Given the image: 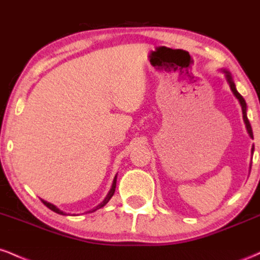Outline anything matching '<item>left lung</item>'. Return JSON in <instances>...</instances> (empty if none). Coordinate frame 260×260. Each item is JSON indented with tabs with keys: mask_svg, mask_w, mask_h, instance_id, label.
Wrapping results in <instances>:
<instances>
[{
	"mask_svg": "<svg viewBox=\"0 0 260 260\" xmlns=\"http://www.w3.org/2000/svg\"><path fill=\"white\" fill-rule=\"evenodd\" d=\"M221 72H222L223 74H225V78H226V80H228V83H229L230 88H231V91L234 92V95L236 96V99H237L238 101H240V105H241V107H242L243 121H244V124H246L247 132H248V134H249L250 138L253 139V131H252V127H250V123H249V121H248V117H247V104H246V101H244V99H243L242 95H241L240 92L237 91V89H236L235 82H234V79H232L231 73H230L229 71L223 70V68L221 70ZM253 151H254V145H253V148H252V154H253ZM250 166H252V165H250Z\"/></svg>",
	"mask_w": 260,
	"mask_h": 260,
	"instance_id": "8db88e82",
	"label": "left lung"
}]
</instances>
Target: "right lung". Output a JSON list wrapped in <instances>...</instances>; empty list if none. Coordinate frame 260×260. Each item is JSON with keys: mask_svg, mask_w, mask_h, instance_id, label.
Instances as JSON below:
<instances>
[{"mask_svg": "<svg viewBox=\"0 0 260 260\" xmlns=\"http://www.w3.org/2000/svg\"><path fill=\"white\" fill-rule=\"evenodd\" d=\"M116 181H117V175L115 176V178H113V182H112V186H111V189L109 190V193H107V196L105 197V199H104L103 202L100 203L99 205H98V207H95L94 209H91V210H89V211H86V213H94V211H96L98 209H100V208H103V207H105V205L107 204V203H109V201L110 199L112 198V196H113V193H115V189H116ZM41 202L44 203L45 205H46L47 208L49 209H51L52 211H55V213H57V214H59V215H67V213H64L63 210H61V209H58L57 207H56V205H53V204H51V203H49V202H46V201H44V199H41ZM74 215V214H73Z\"/></svg>", "mask_w": 260, "mask_h": 260, "instance_id": "obj_1", "label": "right lung"}]
</instances>
